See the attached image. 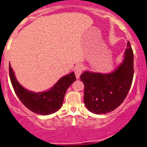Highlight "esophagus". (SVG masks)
Returning a JSON list of instances; mask_svg holds the SVG:
<instances>
[{"label":"esophagus","mask_w":147,"mask_h":147,"mask_svg":"<svg viewBox=\"0 0 147 147\" xmlns=\"http://www.w3.org/2000/svg\"><path fill=\"white\" fill-rule=\"evenodd\" d=\"M83 69H84V67L83 65H78L75 67L74 72H75L76 78H77V79H78V78H80V75H81L82 71H83Z\"/></svg>","instance_id":"34e87169"}]
</instances>
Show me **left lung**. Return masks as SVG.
<instances>
[{"label":"left lung","mask_w":147,"mask_h":147,"mask_svg":"<svg viewBox=\"0 0 147 147\" xmlns=\"http://www.w3.org/2000/svg\"><path fill=\"white\" fill-rule=\"evenodd\" d=\"M126 47L123 62L114 72L85 71L80 76L84 84V104L94 114L112 112L123 102L129 92L134 76V56L129 41Z\"/></svg>","instance_id":"left-lung-1"}]
</instances>
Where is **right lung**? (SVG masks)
<instances>
[{"mask_svg": "<svg viewBox=\"0 0 147 147\" xmlns=\"http://www.w3.org/2000/svg\"><path fill=\"white\" fill-rule=\"evenodd\" d=\"M9 76L15 94L23 105L34 113L49 115L57 112L61 107L65 92L70 85L76 81L75 74L61 78L48 92L35 93L28 91L20 85L9 65Z\"/></svg>", "mask_w": 147, "mask_h": 147, "instance_id": "add662e5", "label": "right lung"}]
</instances>
